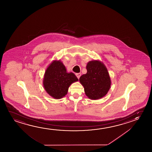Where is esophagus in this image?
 <instances>
[{"mask_svg":"<svg viewBox=\"0 0 152 152\" xmlns=\"http://www.w3.org/2000/svg\"><path fill=\"white\" fill-rule=\"evenodd\" d=\"M76 76H77V78L79 79L80 78V76H81V73H77V74H76Z\"/></svg>","mask_w":152,"mask_h":152,"instance_id":"34e87169","label":"esophagus"}]
</instances>
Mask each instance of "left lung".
Wrapping results in <instances>:
<instances>
[{
	"mask_svg": "<svg viewBox=\"0 0 152 152\" xmlns=\"http://www.w3.org/2000/svg\"><path fill=\"white\" fill-rule=\"evenodd\" d=\"M86 69V74L82 75L80 78L86 95L92 100L103 98L111 86L107 68L101 61L93 60L87 64Z\"/></svg>",
	"mask_w": 152,
	"mask_h": 152,
	"instance_id": "8db88e82",
	"label": "left lung"
}]
</instances>
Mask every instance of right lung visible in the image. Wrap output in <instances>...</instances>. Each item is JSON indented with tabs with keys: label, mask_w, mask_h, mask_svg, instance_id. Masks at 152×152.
<instances>
[{
	"label": "right lung",
	"mask_w": 152,
	"mask_h": 152,
	"mask_svg": "<svg viewBox=\"0 0 152 152\" xmlns=\"http://www.w3.org/2000/svg\"><path fill=\"white\" fill-rule=\"evenodd\" d=\"M77 81L78 80L75 74L68 72L61 61L54 60L46 69L42 83L49 96L59 99L66 95L69 87Z\"/></svg>",
	"instance_id": "1"
}]
</instances>
